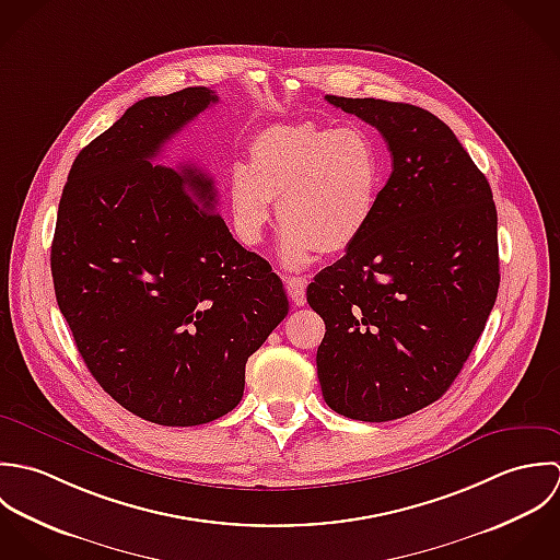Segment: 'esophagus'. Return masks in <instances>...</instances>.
Instances as JSON below:
<instances>
[{
    "label": "esophagus",
    "mask_w": 560,
    "mask_h": 560,
    "mask_svg": "<svg viewBox=\"0 0 560 560\" xmlns=\"http://www.w3.org/2000/svg\"><path fill=\"white\" fill-rule=\"evenodd\" d=\"M288 290H290V299L296 307H303L307 303V296H305L307 279L305 277H288Z\"/></svg>",
    "instance_id": "34e87169"
}]
</instances>
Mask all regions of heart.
Segmentation results:
<instances>
[{"label": "heart", "mask_w": 560, "mask_h": 560, "mask_svg": "<svg viewBox=\"0 0 560 560\" xmlns=\"http://www.w3.org/2000/svg\"><path fill=\"white\" fill-rule=\"evenodd\" d=\"M385 184L378 142L361 127L272 125L248 144L229 177L237 237L257 244L277 198L279 255L290 268L348 250L372 223Z\"/></svg>", "instance_id": "1"}]
</instances>
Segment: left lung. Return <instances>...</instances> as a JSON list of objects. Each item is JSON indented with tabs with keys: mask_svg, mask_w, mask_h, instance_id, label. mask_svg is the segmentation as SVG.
Instances as JSON below:
<instances>
[{
	"mask_svg": "<svg viewBox=\"0 0 560 560\" xmlns=\"http://www.w3.org/2000/svg\"><path fill=\"white\" fill-rule=\"evenodd\" d=\"M327 102L376 127L392 175L365 233L307 288L327 334L316 363L339 416L389 422L440 400L485 331L500 285L487 177L435 114Z\"/></svg>",
	"mask_w": 560,
	"mask_h": 560,
	"instance_id": "1",
	"label": "left lung"
}]
</instances>
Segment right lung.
I'll return each mask as SVG.
<instances>
[{"label": "right lung", "instance_id": "right-lung-1", "mask_svg": "<svg viewBox=\"0 0 560 560\" xmlns=\"http://www.w3.org/2000/svg\"><path fill=\"white\" fill-rule=\"evenodd\" d=\"M217 102L197 86L127 108L75 158L51 242L56 301L86 368L162 427L235 409L248 357L290 310L270 264L205 210L217 206L212 177L151 164Z\"/></svg>", "mask_w": 560, "mask_h": 560}]
</instances>
